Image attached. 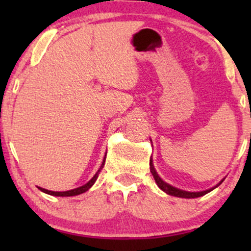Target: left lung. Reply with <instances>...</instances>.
I'll use <instances>...</instances> for the list:
<instances>
[{
  "label": "left lung",
  "mask_w": 251,
  "mask_h": 251,
  "mask_svg": "<svg viewBox=\"0 0 251 251\" xmlns=\"http://www.w3.org/2000/svg\"><path fill=\"white\" fill-rule=\"evenodd\" d=\"M150 170H151V174H152V176H153V178H154L155 183H157V185L159 186V188L162 189L164 192H166V194L170 195V196H175V197H180V198H197V197H201V196H204V195L208 194V192L212 191V190H214L215 188H217L218 185H221L222 181H223V180H221L220 183H218L217 185L215 186V188L205 190V191L190 192V191H184V190L177 189V188H175V186H172V185H170V184L165 183V181H164L162 178L158 176L157 172H155L153 163H152V158H150Z\"/></svg>",
  "instance_id": "left-lung-1"
}]
</instances>
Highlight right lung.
Instances as JSON below:
<instances>
[{
    "mask_svg": "<svg viewBox=\"0 0 251 251\" xmlns=\"http://www.w3.org/2000/svg\"><path fill=\"white\" fill-rule=\"evenodd\" d=\"M105 159H106V155H105V158H103L101 166H100V169L98 170L97 174L93 176V178H92V179L89 180L88 183H86L85 185L80 186V188H76V189L70 190V191H62V192H61V191H60V192H59V191H50V190H46V189H42V188H39V189L41 190L42 192H45V194H48V195H51V196H57V197H71V196H76V195L83 194V192L87 191L88 189H91V188H92V185H93V184L96 183V180H97L98 176H99L100 170L102 169V166H103V165H105Z\"/></svg>",
    "mask_w": 251,
    "mask_h": 251,
    "instance_id": "obj_1",
    "label": "right lung"
}]
</instances>
